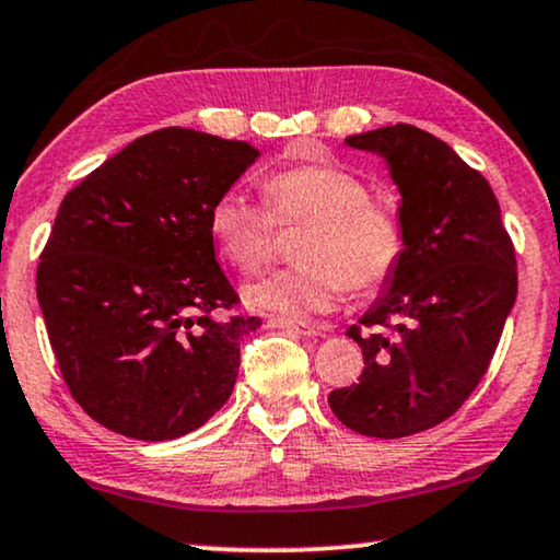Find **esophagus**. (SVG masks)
I'll return each mask as SVG.
<instances>
[{
	"label": "esophagus",
	"instance_id": "34e87169",
	"mask_svg": "<svg viewBox=\"0 0 560 560\" xmlns=\"http://www.w3.org/2000/svg\"><path fill=\"white\" fill-rule=\"evenodd\" d=\"M269 327L289 329V331H294V334H302V337H319V334H322V327H319V324L283 319V316H269Z\"/></svg>",
	"mask_w": 560,
	"mask_h": 560
}]
</instances>
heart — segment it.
Segmentation results:
<instances>
[{
  "mask_svg": "<svg viewBox=\"0 0 560 560\" xmlns=\"http://www.w3.org/2000/svg\"><path fill=\"white\" fill-rule=\"evenodd\" d=\"M264 203L223 194L208 211L213 246L238 271L254 273L277 246V226H304L294 254L302 264L246 287L252 306L289 319L322 314L347 287L370 291L402 261L405 226L360 175L334 163H302L264 180Z\"/></svg>",
  "mask_w": 560,
  "mask_h": 560,
  "instance_id": "heart-1",
  "label": "heart"
}]
</instances>
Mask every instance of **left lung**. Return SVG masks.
I'll use <instances>...</instances> for the list:
<instances>
[{
    "label": "left lung",
    "mask_w": 560,
    "mask_h": 560,
    "mask_svg": "<svg viewBox=\"0 0 560 560\" xmlns=\"http://www.w3.org/2000/svg\"><path fill=\"white\" fill-rule=\"evenodd\" d=\"M345 143L389 165L402 203V261L362 327L357 385L331 412L366 438H407L445 422L486 377L518 294L515 248L490 183L440 138L397 122Z\"/></svg>",
    "instance_id": "obj_1"
}]
</instances>
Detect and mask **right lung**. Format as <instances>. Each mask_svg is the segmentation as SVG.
<instances>
[{"label": "right lung", "mask_w": 560, "mask_h": 560, "mask_svg": "<svg viewBox=\"0 0 560 560\" xmlns=\"http://www.w3.org/2000/svg\"><path fill=\"white\" fill-rule=\"evenodd\" d=\"M258 158L244 140L163 128L62 198L37 299L70 395L103 428L175 440L231 397L261 319L215 261L208 211Z\"/></svg>", "instance_id": "add662e5"}]
</instances>
